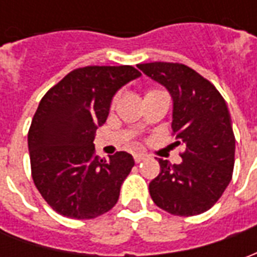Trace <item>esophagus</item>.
Here are the masks:
<instances>
[{"instance_id":"34e87169","label":"esophagus","mask_w":257,"mask_h":257,"mask_svg":"<svg viewBox=\"0 0 257 257\" xmlns=\"http://www.w3.org/2000/svg\"><path fill=\"white\" fill-rule=\"evenodd\" d=\"M134 158H135V162H136V164H139V162H142L143 160H145L146 156L145 154H135Z\"/></svg>"}]
</instances>
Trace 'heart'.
<instances>
[{
  "label": "heart",
  "mask_w": 257,
  "mask_h": 257,
  "mask_svg": "<svg viewBox=\"0 0 257 257\" xmlns=\"http://www.w3.org/2000/svg\"><path fill=\"white\" fill-rule=\"evenodd\" d=\"M150 92H153V90H150Z\"/></svg>",
  "instance_id": "obj_1"
}]
</instances>
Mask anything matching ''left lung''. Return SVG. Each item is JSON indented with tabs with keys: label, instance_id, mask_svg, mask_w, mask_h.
<instances>
[{
	"label": "left lung",
	"instance_id": "1",
	"mask_svg": "<svg viewBox=\"0 0 257 257\" xmlns=\"http://www.w3.org/2000/svg\"><path fill=\"white\" fill-rule=\"evenodd\" d=\"M138 67L169 92L176 146L186 147L178 165L158 160L161 173L149 186L151 198L176 216L206 212L232 176L235 138L226 101L208 79L184 64L154 62Z\"/></svg>",
	"mask_w": 257,
	"mask_h": 257
}]
</instances>
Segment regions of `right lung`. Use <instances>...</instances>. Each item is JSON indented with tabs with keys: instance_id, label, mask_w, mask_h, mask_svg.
I'll return each mask as SVG.
<instances>
[{
	"instance_id": "add662e5",
	"label": "right lung",
	"mask_w": 257,
	"mask_h": 257,
	"mask_svg": "<svg viewBox=\"0 0 257 257\" xmlns=\"http://www.w3.org/2000/svg\"><path fill=\"white\" fill-rule=\"evenodd\" d=\"M140 71L132 66H88L68 73L42 97L29 131L31 175L53 210L95 219L117 204L134 168L125 151L95 154L96 129L106 122L112 97Z\"/></svg>"
}]
</instances>
